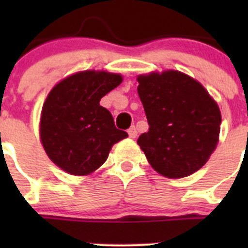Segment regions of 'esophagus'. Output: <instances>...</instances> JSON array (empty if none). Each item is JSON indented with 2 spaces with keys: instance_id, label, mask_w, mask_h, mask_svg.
<instances>
[{
  "instance_id": "1",
  "label": "esophagus",
  "mask_w": 248,
  "mask_h": 248,
  "mask_svg": "<svg viewBox=\"0 0 248 248\" xmlns=\"http://www.w3.org/2000/svg\"><path fill=\"white\" fill-rule=\"evenodd\" d=\"M128 134H129V137H130V138H133V139H134V138H137V135H138L137 128H135L134 125H133V126H130V128L128 129Z\"/></svg>"
}]
</instances>
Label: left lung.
Returning a JSON list of instances; mask_svg holds the SVG:
<instances>
[{"mask_svg": "<svg viewBox=\"0 0 248 248\" xmlns=\"http://www.w3.org/2000/svg\"><path fill=\"white\" fill-rule=\"evenodd\" d=\"M138 82L149 124L138 144L149 164L170 179L198 171L217 145L221 113L216 102L181 72L139 76Z\"/></svg>", "mask_w": 248, "mask_h": 248, "instance_id": "obj_1", "label": "left lung"}]
</instances>
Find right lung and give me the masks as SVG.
I'll list each match as a JSON object with an SVG mask.
<instances>
[{
    "instance_id": "obj_1",
    "label": "right lung",
    "mask_w": 248,
    "mask_h": 248,
    "mask_svg": "<svg viewBox=\"0 0 248 248\" xmlns=\"http://www.w3.org/2000/svg\"><path fill=\"white\" fill-rule=\"evenodd\" d=\"M122 80L119 74L79 72L48 94L41 115V140L49 159L62 170L91 174L104 164L111 146L128 137L99 104Z\"/></svg>"
}]
</instances>
